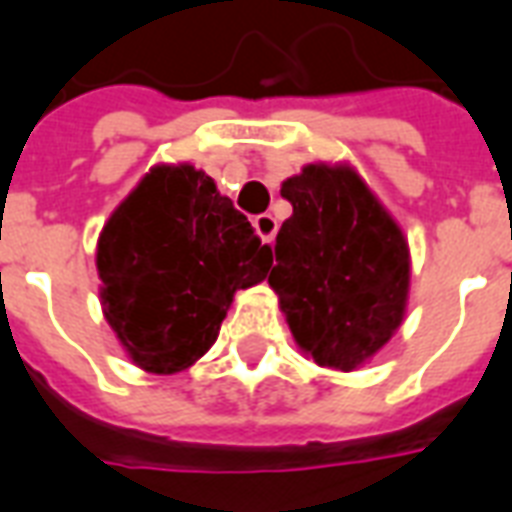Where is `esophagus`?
<instances>
[{
  "instance_id": "34e87169",
  "label": "esophagus",
  "mask_w": 512,
  "mask_h": 512,
  "mask_svg": "<svg viewBox=\"0 0 512 512\" xmlns=\"http://www.w3.org/2000/svg\"><path fill=\"white\" fill-rule=\"evenodd\" d=\"M276 219L271 217V214H260V217H255V230H257V236L263 238L266 244H271L276 236Z\"/></svg>"
}]
</instances>
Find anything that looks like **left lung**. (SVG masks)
Segmentation results:
<instances>
[{
	"label": "left lung",
	"mask_w": 512,
	"mask_h": 512,
	"mask_svg": "<svg viewBox=\"0 0 512 512\" xmlns=\"http://www.w3.org/2000/svg\"><path fill=\"white\" fill-rule=\"evenodd\" d=\"M282 198L293 214L276 236L268 285L301 352L355 372L404 323L410 244L347 162L304 165L282 181Z\"/></svg>",
	"instance_id": "1"
}]
</instances>
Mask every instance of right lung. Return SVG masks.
I'll list each match as a JSON object with an SVG mask.
<instances>
[{"label":"right lung","mask_w":512,"mask_h":512,"mask_svg":"<svg viewBox=\"0 0 512 512\" xmlns=\"http://www.w3.org/2000/svg\"><path fill=\"white\" fill-rule=\"evenodd\" d=\"M274 263L233 200L189 162L154 165L97 238L102 314L127 358L179 374L217 342L233 295Z\"/></svg>","instance_id":"right-lung-1"}]
</instances>
